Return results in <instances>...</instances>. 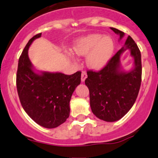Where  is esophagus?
Returning <instances> with one entry per match:
<instances>
[{
	"label": "esophagus",
	"instance_id": "34e87169",
	"mask_svg": "<svg viewBox=\"0 0 158 158\" xmlns=\"http://www.w3.org/2000/svg\"><path fill=\"white\" fill-rule=\"evenodd\" d=\"M87 77V74L86 72H82V74H81V81L82 82H84L85 80L86 79Z\"/></svg>",
	"mask_w": 158,
	"mask_h": 158
}]
</instances>
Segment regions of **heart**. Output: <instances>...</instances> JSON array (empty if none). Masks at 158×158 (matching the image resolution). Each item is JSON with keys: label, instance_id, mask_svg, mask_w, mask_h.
Returning <instances> with one entry per match:
<instances>
[{"label": "heart", "instance_id": "b5f03b06", "mask_svg": "<svg viewBox=\"0 0 158 158\" xmlns=\"http://www.w3.org/2000/svg\"><path fill=\"white\" fill-rule=\"evenodd\" d=\"M74 52L79 56L88 55L87 65L94 70L104 68L114 55V43L109 36L91 34L76 40Z\"/></svg>", "mask_w": 158, "mask_h": 158}]
</instances>
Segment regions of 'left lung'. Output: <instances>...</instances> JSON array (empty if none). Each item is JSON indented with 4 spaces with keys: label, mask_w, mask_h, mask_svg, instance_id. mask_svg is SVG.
Returning a JSON list of instances; mask_svg holds the SVG:
<instances>
[{
    "label": "left lung",
    "mask_w": 158,
    "mask_h": 158,
    "mask_svg": "<svg viewBox=\"0 0 158 158\" xmlns=\"http://www.w3.org/2000/svg\"><path fill=\"white\" fill-rule=\"evenodd\" d=\"M112 30L121 40L124 32L115 28ZM129 49L134 58V67L129 72L122 69L120 57ZM85 84L89 90L92 112L99 119L114 122L121 119L134 105L141 83V55L138 45L130 36L125 44L99 72H87Z\"/></svg>",
    "instance_id": "1"
}]
</instances>
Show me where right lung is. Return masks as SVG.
Returning a JSON list of instances; mask_svg holds the SVG:
<instances>
[{"instance_id":"add662e5","label":"right lung","mask_w":158,"mask_h":158,"mask_svg":"<svg viewBox=\"0 0 158 158\" xmlns=\"http://www.w3.org/2000/svg\"><path fill=\"white\" fill-rule=\"evenodd\" d=\"M41 33L32 37L18 60L17 90L22 106L35 123L47 129L56 128L69 116V102L75 88L81 83V72L67 75L60 72L35 71L28 50Z\"/></svg>"}]
</instances>
